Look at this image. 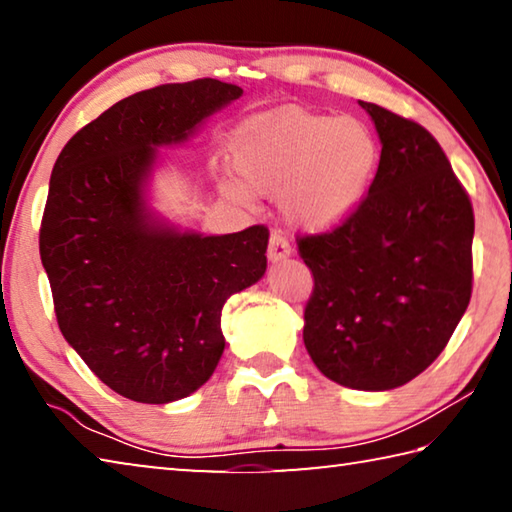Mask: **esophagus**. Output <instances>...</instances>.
Wrapping results in <instances>:
<instances>
[{
	"instance_id": "esophagus-1",
	"label": "esophagus",
	"mask_w": 512,
	"mask_h": 512,
	"mask_svg": "<svg viewBox=\"0 0 512 512\" xmlns=\"http://www.w3.org/2000/svg\"><path fill=\"white\" fill-rule=\"evenodd\" d=\"M266 255L271 262H282V259L291 257V246L287 244V239H284L282 235H277V232H273L271 235V241H268V250Z\"/></svg>"
}]
</instances>
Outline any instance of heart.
Instances as JSON below:
<instances>
[{
	"mask_svg": "<svg viewBox=\"0 0 512 512\" xmlns=\"http://www.w3.org/2000/svg\"><path fill=\"white\" fill-rule=\"evenodd\" d=\"M241 178L225 180L223 194L239 203L259 194H282V210L300 230L339 228L366 201L381 149L357 117H334L282 108L250 119L230 146Z\"/></svg>",
	"mask_w": 512,
	"mask_h": 512,
	"instance_id": "heart-1",
	"label": "heart"
}]
</instances>
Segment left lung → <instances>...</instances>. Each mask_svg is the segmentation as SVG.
<instances>
[{
	"mask_svg": "<svg viewBox=\"0 0 512 512\" xmlns=\"http://www.w3.org/2000/svg\"><path fill=\"white\" fill-rule=\"evenodd\" d=\"M359 106L381 142L377 176L348 221L298 241L314 275L302 339L327 379L391 391L436 361L470 305L474 212L429 131Z\"/></svg>",
	"mask_w": 512,
	"mask_h": 512,
	"instance_id": "obj_1",
	"label": "left lung"
}]
</instances>
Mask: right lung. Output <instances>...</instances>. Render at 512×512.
Here are the masks:
<instances>
[{
    "mask_svg": "<svg viewBox=\"0 0 512 512\" xmlns=\"http://www.w3.org/2000/svg\"><path fill=\"white\" fill-rule=\"evenodd\" d=\"M244 90L169 83L108 108L65 144L40 228L58 327L112 391L169 404L198 391L225 348L221 309L266 273L268 230H180L149 205L162 146L187 142Z\"/></svg>",
    "mask_w": 512,
    "mask_h": 512,
    "instance_id": "1",
    "label": "right lung"
}]
</instances>
